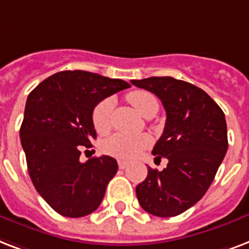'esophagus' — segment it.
<instances>
[{
  "mask_svg": "<svg viewBox=\"0 0 249 249\" xmlns=\"http://www.w3.org/2000/svg\"><path fill=\"white\" fill-rule=\"evenodd\" d=\"M118 166L119 169H124V167L128 166V162H127V161H123V160H118Z\"/></svg>",
  "mask_w": 249,
  "mask_h": 249,
  "instance_id": "obj_1",
  "label": "esophagus"
}]
</instances>
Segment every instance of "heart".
<instances>
[{"label": "heart", "instance_id": "obj_1", "mask_svg": "<svg viewBox=\"0 0 249 249\" xmlns=\"http://www.w3.org/2000/svg\"><path fill=\"white\" fill-rule=\"evenodd\" d=\"M127 100L136 109L139 114L146 117L151 113L159 110L157 98L146 90H132L127 94ZM113 100L105 98L98 103L92 111V122L94 128L100 134H105L111 127V111H113ZM151 144V139L146 135H127L123 132L111 135L104 142V151L107 155L118 159L130 160L139 156Z\"/></svg>", "mask_w": 249, "mask_h": 249}]
</instances>
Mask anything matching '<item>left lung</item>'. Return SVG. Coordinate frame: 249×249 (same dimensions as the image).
I'll use <instances>...</instances> for the list:
<instances>
[{
  "instance_id": "1",
  "label": "left lung",
  "mask_w": 249,
  "mask_h": 249,
  "mask_svg": "<svg viewBox=\"0 0 249 249\" xmlns=\"http://www.w3.org/2000/svg\"><path fill=\"white\" fill-rule=\"evenodd\" d=\"M155 93L166 110L165 128L152 153L167 159L162 171L149 167L136 186L140 207L157 217H175L203 197L226 155L222 109L201 88L171 76L131 80Z\"/></svg>"
}]
</instances>
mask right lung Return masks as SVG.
<instances>
[{
    "label": "right lung",
    "mask_w": 249,
    "mask_h": 249,
    "mask_svg": "<svg viewBox=\"0 0 249 249\" xmlns=\"http://www.w3.org/2000/svg\"><path fill=\"white\" fill-rule=\"evenodd\" d=\"M128 87L121 79L69 70L49 76L28 94L20 126L28 174L40 196L63 217L88 215L103 201L118 163L110 156L80 162V145L96 139L94 107Z\"/></svg>",
    "instance_id": "obj_1"
}]
</instances>
